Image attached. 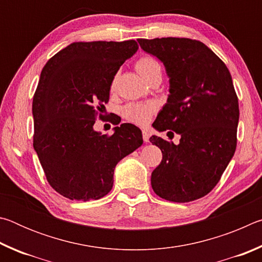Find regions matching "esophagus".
I'll return each mask as SVG.
<instances>
[{
	"instance_id": "34e87169",
	"label": "esophagus",
	"mask_w": 262,
	"mask_h": 262,
	"mask_svg": "<svg viewBox=\"0 0 262 262\" xmlns=\"http://www.w3.org/2000/svg\"><path fill=\"white\" fill-rule=\"evenodd\" d=\"M142 136H143V141L145 142V143H148V142H149V139H150V134H149V132L144 129L143 132H142Z\"/></svg>"
}]
</instances>
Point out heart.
I'll return each instance as SVG.
<instances>
[{
  "instance_id": "b5f03b06",
  "label": "heart",
  "mask_w": 262,
  "mask_h": 262,
  "mask_svg": "<svg viewBox=\"0 0 262 262\" xmlns=\"http://www.w3.org/2000/svg\"><path fill=\"white\" fill-rule=\"evenodd\" d=\"M136 70L145 81L155 74H162L161 64L151 56H142L136 62ZM155 111L156 107L151 103H130L123 107L122 114L128 121L144 126L151 120Z\"/></svg>"
}]
</instances>
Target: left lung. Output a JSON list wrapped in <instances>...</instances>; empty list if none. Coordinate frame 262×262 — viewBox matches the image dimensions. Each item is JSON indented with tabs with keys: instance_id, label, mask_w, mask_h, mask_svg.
Returning a JSON list of instances; mask_svg holds the SVG:
<instances>
[{
	"instance_id": "obj_1",
	"label": "left lung",
	"mask_w": 262,
	"mask_h": 262,
	"mask_svg": "<svg viewBox=\"0 0 262 262\" xmlns=\"http://www.w3.org/2000/svg\"><path fill=\"white\" fill-rule=\"evenodd\" d=\"M165 66L170 95L154 127L180 135L179 144L152 135L163 159L151 173L154 192L172 202L205 196L219 183L237 147L238 97L223 61L188 38L139 39Z\"/></svg>"
}]
</instances>
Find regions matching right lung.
Wrapping results in <instances>:
<instances>
[{
    "instance_id": "right-lung-1",
    "label": "right lung",
    "mask_w": 262,
    "mask_h": 262,
    "mask_svg": "<svg viewBox=\"0 0 262 262\" xmlns=\"http://www.w3.org/2000/svg\"><path fill=\"white\" fill-rule=\"evenodd\" d=\"M137 50L135 40L73 42L41 70L32 103L33 148L47 181L64 198L105 196L117 164L143 143L132 123L114 127L112 135L94 129L115 74Z\"/></svg>"
}]
</instances>
